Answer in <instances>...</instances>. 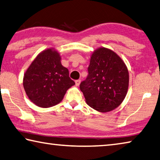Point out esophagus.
I'll use <instances>...</instances> for the list:
<instances>
[{
	"label": "esophagus",
	"mask_w": 160,
	"mask_h": 160,
	"mask_svg": "<svg viewBox=\"0 0 160 160\" xmlns=\"http://www.w3.org/2000/svg\"><path fill=\"white\" fill-rule=\"evenodd\" d=\"M80 82H81L80 80H75V85H76V86H79L80 84Z\"/></svg>",
	"instance_id": "obj_1"
}]
</instances>
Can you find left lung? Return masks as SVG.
<instances>
[{
    "label": "left lung",
    "mask_w": 160,
    "mask_h": 160,
    "mask_svg": "<svg viewBox=\"0 0 160 160\" xmlns=\"http://www.w3.org/2000/svg\"><path fill=\"white\" fill-rule=\"evenodd\" d=\"M88 73L80 85L88 105L100 112L120 106L129 86V72L122 58L112 50L99 48L91 55Z\"/></svg>",
    "instance_id": "1"
}]
</instances>
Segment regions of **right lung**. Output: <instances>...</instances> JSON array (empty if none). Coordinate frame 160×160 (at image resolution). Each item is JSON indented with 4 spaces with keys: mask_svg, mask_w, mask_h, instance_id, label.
Segmentation results:
<instances>
[{
    "mask_svg": "<svg viewBox=\"0 0 160 160\" xmlns=\"http://www.w3.org/2000/svg\"><path fill=\"white\" fill-rule=\"evenodd\" d=\"M55 48L40 52L23 76V88L30 100L40 108H48L62 100L67 90L74 85L68 68Z\"/></svg>",
    "mask_w": 160,
    "mask_h": 160,
    "instance_id": "right-lung-1",
    "label": "right lung"
}]
</instances>
